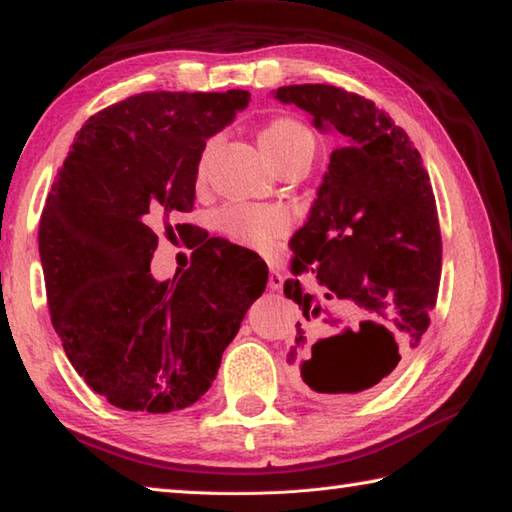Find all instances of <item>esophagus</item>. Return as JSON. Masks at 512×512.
Here are the masks:
<instances>
[{"label":"esophagus","mask_w":512,"mask_h":512,"mask_svg":"<svg viewBox=\"0 0 512 512\" xmlns=\"http://www.w3.org/2000/svg\"><path fill=\"white\" fill-rule=\"evenodd\" d=\"M268 288L270 290H281L284 288V275L279 273V270H270V277H268Z\"/></svg>","instance_id":"obj_1"}]
</instances>
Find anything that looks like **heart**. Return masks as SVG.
Wrapping results in <instances>:
<instances>
[{
  "mask_svg": "<svg viewBox=\"0 0 512 512\" xmlns=\"http://www.w3.org/2000/svg\"><path fill=\"white\" fill-rule=\"evenodd\" d=\"M259 147H262L270 165L277 167L284 160L299 154H314V136L306 125L295 121V118L281 116L270 121L259 132ZM206 154L200 162V176L204 173ZM217 224L235 242L255 250H266L273 246L275 239L288 231L290 217L284 209H277V206L228 204L217 213Z\"/></svg>",
  "mask_w": 512,
  "mask_h": 512,
  "instance_id": "heart-1",
  "label": "heart"
}]
</instances>
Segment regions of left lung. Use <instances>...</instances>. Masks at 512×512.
Masks as SVG:
<instances>
[{
    "mask_svg": "<svg viewBox=\"0 0 512 512\" xmlns=\"http://www.w3.org/2000/svg\"><path fill=\"white\" fill-rule=\"evenodd\" d=\"M273 94L343 136L306 226L290 239L292 273L310 270L323 295L299 279L284 295L306 317L290 352L303 383L325 398H354L394 374L429 328L442 270L436 198L405 129L372 101L323 83Z\"/></svg>",
    "mask_w": 512,
    "mask_h": 512,
    "instance_id": "1",
    "label": "left lung"
}]
</instances>
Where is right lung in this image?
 I'll return each mask as SVG.
<instances>
[{
    "label": "right lung",
    "instance_id": "add662e5",
    "mask_svg": "<svg viewBox=\"0 0 512 512\" xmlns=\"http://www.w3.org/2000/svg\"><path fill=\"white\" fill-rule=\"evenodd\" d=\"M248 101L244 90L129 96L81 127L54 178L39 222L50 319L72 367L118 409L198 402L266 290L253 250L213 239L173 279L149 268L156 226L193 209L206 140Z\"/></svg>",
    "mask_w": 512,
    "mask_h": 512
}]
</instances>
